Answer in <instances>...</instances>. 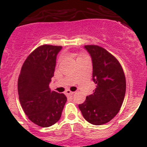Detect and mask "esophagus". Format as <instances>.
Listing matches in <instances>:
<instances>
[{"mask_svg": "<svg viewBox=\"0 0 147 147\" xmlns=\"http://www.w3.org/2000/svg\"><path fill=\"white\" fill-rule=\"evenodd\" d=\"M65 94H66V95H72V94H74V92L71 91L70 90H65Z\"/></svg>", "mask_w": 147, "mask_h": 147, "instance_id": "34e87169", "label": "esophagus"}]
</instances>
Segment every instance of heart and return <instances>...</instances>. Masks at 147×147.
<instances>
[{"instance_id": "heart-1", "label": "heart", "mask_w": 147, "mask_h": 147, "mask_svg": "<svg viewBox=\"0 0 147 147\" xmlns=\"http://www.w3.org/2000/svg\"><path fill=\"white\" fill-rule=\"evenodd\" d=\"M82 57H84V56H82Z\"/></svg>"}]
</instances>
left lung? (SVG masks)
Masks as SVG:
<instances>
[{
  "mask_svg": "<svg viewBox=\"0 0 147 147\" xmlns=\"http://www.w3.org/2000/svg\"><path fill=\"white\" fill-rule=\"evenodd\" d=\"M93 62L94 94L78 105L83 117L89 123L101 125L110 121L123 103L126 79L119 60L102 47L85 45Z\"/></svg>",
  "mask_w": 147,
  "mask_h": 147,
  "instance_id": "1",
  "label": "left lung"
}]
</instances>
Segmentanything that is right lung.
<instances>
[{
    "label": "right lung",
    "instance_id": "1",
    "mask_svg": "<svg viewBox=\"0 0 147 147\" xmlns=\"http://www.w3.org/2000/svg\"><path fill=\"white\" fill-rule=\"evenodd\" d=\"M61 49V46L49 45L37 47L25 60L18 78V94L24 113L40 127L57 123L67 100L65 94L49 87Z\"/></svg>",
    "mask_w": 147,
    "mask_h": 147
}]
</instances>
